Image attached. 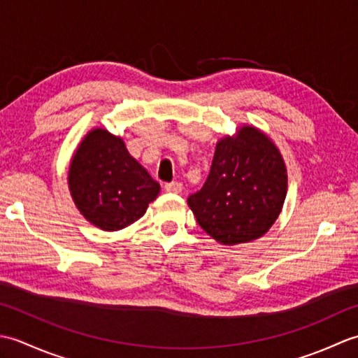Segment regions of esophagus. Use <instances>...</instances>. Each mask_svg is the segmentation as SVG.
Masks as SVG:
<instances>
[{"mask_svg":"<svg viewBox=\"0 0 358 358\" xmlns=\"http://www.w3.org/2000/svg\"><path fill=\"white\" fill-rule=\"evenodd\" d=\"M166 192H171V194H180L181 191H183V185L178 183V181H172V183H167L164 186Z\"/></svg>","mask_w":358,"mask_h":358,"instance_id":"esophagus-1","label":"esophagus"}]
</instances>
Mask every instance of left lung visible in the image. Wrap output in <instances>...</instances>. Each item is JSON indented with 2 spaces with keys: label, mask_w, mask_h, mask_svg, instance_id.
<instances>
[{
  "label": "left lung",
  "mask_w": 358,
  "mask_h": 358,
  "mask_svg": "<svg viewBox=\"0 0 358 358\" xmlns=\"http://www.w3.org/2000/svg\"><path fill=\"white\" fill-rule=\"evenodd\" d=\"M287 192L278 148L250 124L220 138L206 183L187 199L196 223L220 245L249 243L275 223Z\"/></svg>",
  "instance_id": "left-lung-1"
}]
</instances>
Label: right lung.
<instances>
[{
  "label": "right lung",
  "mask_w": 358,
  "mask_h": 358,
  "mask_svg": "<svg viewBox=\"0 0 358 358\" xmlns=\"http://www.w3.org/2000/svg\"><path fill=\"white\" fill-rule=\"evenodd\" d=\"M67 185L80 214L109 232L140 220L159 194V185L129 154L123 138L103 127L89 131L78 144Z\"/></svg>",
  "instance_id": "right-lung-1"
}]
</instances>
